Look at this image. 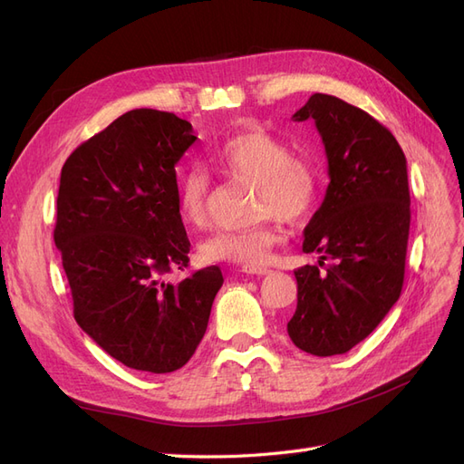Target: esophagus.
Returning a JSON list of instances; mask_svg holds the SVG:
<instances>
[{
  "label": "esophagus",
  "instance_id": "esophagus-1",
  "mask_svg": "<svg viewBox=\"0 0 464 464\" xmlns=\"http://www.w3.org/2000/svg\"><path fill=\"white\" fill-rule=\"evenodd\" d=\"M242 271L247 273V275H257V276H263V275H269L271 269H266V266H242Z\"/></svg>",
  "mask_w": 464,
  "mask_h": 464
}]
</instances>
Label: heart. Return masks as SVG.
Wrapping results in <instances>:
<instances>
[{"instance_id":"heart-1","label":"heart","mask_w":464,"mask_h":464,"mask_svg":"<svg viewBox=\"0 0 464 464\" xmlns=\"http://www.w3.org/2000/svg\"><path fill=\"white\" fill-rule=\"evenodd\" d=\"M213 166L237 184H254L251 208L263 222L247 230H224L199 244L205 263H236L259 266L280 242L276 220H298L315 207L319 198V172L314 162L294 157L283 139L261 130L244 131L227 139L213 150ZM208 176L201 168L179 176L178 215L189 227L207 220Z\"/></svg>"}]
</instances>
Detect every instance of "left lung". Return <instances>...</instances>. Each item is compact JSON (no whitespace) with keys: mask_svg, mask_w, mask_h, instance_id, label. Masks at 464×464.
<instances>
[{"mask_svg":"<svg viewBox=\"0 0 464 464\" xmlns=\"http://www.w3.org/2000/svg\"><path fill=\"white\" fill-rule=\"evenodd\" d=\"M292 120L315 121L331 181L304 230V254H319V265L294 271L298 305L286 329L307 354H344L401 296L411 228L406 159L385 125L336 96L312 94Z\"/></svg>","mask_w":464,"mask_h":464,"instance_id":"8db88e82","label":"left lung"}]
</instances>
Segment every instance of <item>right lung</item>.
<instances>
[{
    "mask_svg": "<svg viewBox=\"0 0 464 464\" xmlns=\"http://www.w3.org/2000/svg\"><path fill=\"white\" fill-rule=\"evenodd\" d=\"M170 111H125L62 168L53 242L79 327L123 366L170 373L199 346L224 278L217 265L178 285L189 263L176 164L195 143Z\"/></svg>",
    "mask_w": 464,
    "mask_h": 464,
    "instance_id": "add662e5",
    "label": "right lung"
}]
</instances>
